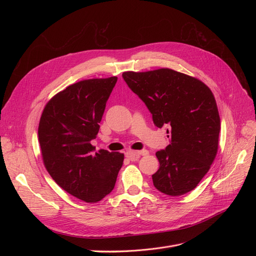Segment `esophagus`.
Instances as JSON below:
<instances>
[{
    "label": "esophagus",
    "instance_id": "34e87169",
    "mask_svg": "<svg viewBox=\"0 0 256 256\" xmlns=\"http://www.w3.org/2000/svg\"><path fill=\"white\" fill-rule=\"evenodd\" d=\"M148 150H138V152H134V150H130L126 152V158H130V160H137L140 156H147L148 154Z\"/></svg>",
    "mask_w": 256,
    "mask_h": 256
}]
</instances>
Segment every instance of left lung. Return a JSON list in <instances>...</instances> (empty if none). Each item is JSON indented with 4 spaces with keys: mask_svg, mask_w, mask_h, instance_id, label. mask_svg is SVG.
I'll return each instance as SVG.
<instances>
[{
    "mask_svg": "<svg viewBox=\"0 0 256 256\" xmlns=\"http://www.w3.org/2000/svg\"><path fill=\"white\" fill-rule=\"evenodd\" d=\"M130 90L144 102L156 126H167L170 144L156 152V190L170 196L192 191L216 158L221 128L216 100L196 78L169 68L122 74Z\"/></svg>",
    "mask_w": 256,
    "mask_h": 256,
    "instance_id": "8db88e82",
    "label": "left lung"
}]
</instances>
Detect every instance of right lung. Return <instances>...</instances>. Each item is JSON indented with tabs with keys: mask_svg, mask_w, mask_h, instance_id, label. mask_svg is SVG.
Masks as SVG:
<instances>
[{
	"mask_svg": "<svg viewBox=\"0 0 256 256\" xmlns=\"http://www.w3.org/2000/svg\"><path fill=\"white\" fill-rule=\"evenodd\" d=\"M116 82L117 76L80 80L52 98L40 117L38 141L48 172L85 202H98L112 192L124 163V154L94 152L91 145Z\"/></svg>",
	"mask_w": 256,
	"mask_h": 256,
	"instance_id": "add662e5",
	"label": "right lung"
}]
</instances>
